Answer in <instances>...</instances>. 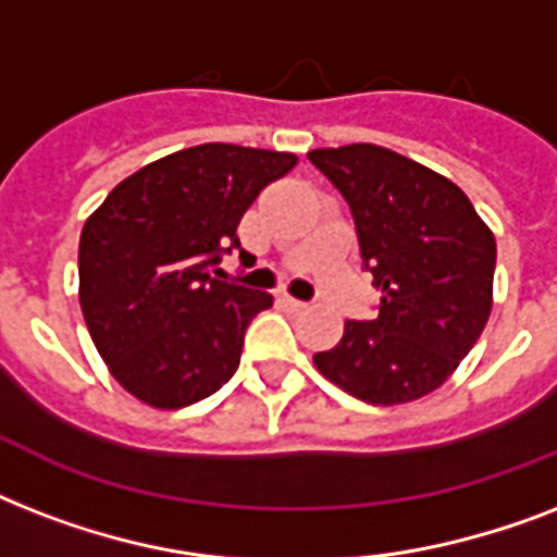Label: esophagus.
<instances>
[{
  "instance_id": "obj_1",
  "label": "esophagus",
  "mask_w": 557,
  "mask_h": 557,
  "mask_svg": "<svg viewBox=\"0 0 557 557\" xmlns=\"http://www.w3.org/2000/svg\"><path fill=\"white\" fill-rule=\"evenodd\" d=\"M283 306H288L292 312H304L306 309L304 300H297V297H292V295H283Z\"/></svg>"
}]
</instances>
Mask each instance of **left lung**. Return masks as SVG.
<instances>
[{
	"label": "left lung",
	"mask_w": 557,
	"mask_h": 557,
	"mask_svg": "<svg viewBox=\"0 0 557 557\" xmlns=\"http://www.w3.org/2000/svg\"><path fill=\"white\" fill-rule=\"evenodd\" d=\"M356 219L361 260L381 288L372 321L314 352L323 379L367 405H405L442 387L492 314L497 243L450 178L387 147L312 150Z\"/></svg>",
	"instance_id": "obj_1"
}]
</instances>
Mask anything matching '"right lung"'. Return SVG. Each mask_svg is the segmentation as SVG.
I'll use <instances>...</instances> for the list:
<instances>
[{
  "label": "right lung",
  "instance_id": "add662e5",
  "mask_svg": "<svg viewBox=\"0 0 557 557\" xmlns=\"http://www.w3.org/2000/svg\"><path fill=\"white\" fill-rule=\"evenodd\" d=\"M297 156L199 144L152 161L109 193L81 234V309L126 393L178 410L239 367L253 314L274 297L213 277L239 248V219ZM245 253V251H243Z\"/></svg>",
  "mask_w": 557,
  "mask_h": 557
}]
</instances>
